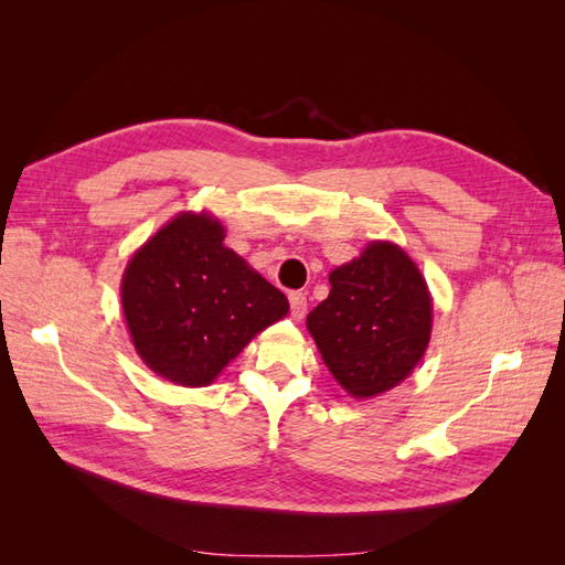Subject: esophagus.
<instances>
[{"label": "esophagus", "mask_w": 565, "mask_h": 565, "mask_svg": "<svg viewBox=\"0 0 565 565\" xmlns=\"http://www.w3.org/2000/svg\"><path fill=\"white\" fill-rule=\"evenodd\" d=\"M306 295L301 292H289V311H292L295 320H301L306 316Z\"/></svg>", "instance_id": "1"}]
</instances>
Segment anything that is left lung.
<instances>
[{"label":"left lung","instance_id":"left-lung-1","mask_svg":"<svg viewBox=\"0 0 565 565\" xmlns=\"http://www.w3.org/2000/svg\"><path fill=\"white\" fill-rule=\"evenodd\" d=\"M330 285L306 328L332 377L353 398L398 386L431 337V295L415 262L398 245L370 243L330 273Z\"/></svg>","mask_w":565,"mask_h":565}]
</instances>
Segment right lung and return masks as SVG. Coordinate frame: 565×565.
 Wrapping results in <instances>:
<instances>
[{"mask_svg": "<svg viewBox=\"0 0 565 565\" xmlns=\"http://www.w3.org/2000/svg\"><path fill=\"white\" fill-rule=\"evenodd\" d=\"M210 214L183 212L131 256L122 309L136 353L160 377L207 386L254 334L287 316L278 287L224 245Z\"/></svg>", "mask_w": 565, "mask_h": 565, "instance_id": "obj_1", "label": "right lung"}]
</instances>
